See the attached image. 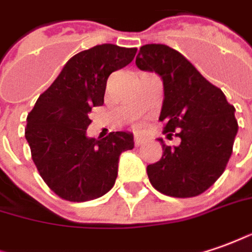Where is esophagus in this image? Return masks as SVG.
<instances>
[{
    "mask_svg": "<svg viewBox=\"0 0 252 252\" xmlns=\"http://www.w3.org/2000/svg\"><path fill=\"white\" fill-rule=\"evenodd\" d=\"M146 140L145 138H140V136H136V138H133V143H135V146H140V145H143Z\"/></svg>",
    "mask_w": 252,
    "mask_h": 252,
    "instance_id": "1",
    "label": "esophagus"
}]
</instances>
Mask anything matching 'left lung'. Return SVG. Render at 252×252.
<instances>
[{
	"label": "left lung",
	"instance_id": "obj_1",
	"mask_svg": "<svg viewBox=\"0 0 252 252\" xmlns=\"http://www.w3.org/2000/svg\"><path fill=\"white\" fill-rule=\"evenodd\" d=\"M135 63L140 70L161 76L162 131L181 138L178 146H167L158 139L162 156L146 168L150 184L171 197L204 193L223 174L233 152L239 129L234 107L184 55L164 44L140 47Z\"/></svg>",
	"mask_w": 252,
	"mask_h": 252
}]
</instances>
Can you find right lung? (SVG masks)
<instances>
[{
  "label": "right lung",
  "instance_id": "add662e5",
  "mask_svg": "<svg viewBox=\"0 0 252 252\" xmlns=\"http://www.w3.org/2000/svg\"><path fill=\"white\" fill-rule=\"evenodd\" d=\"M136 48L102 44L74 55L42 92L27 116L25 136L48 188L67 201L106 194L119 171L120 155L133 149L132 133L87 136L88 113L103 104L107 78L133 61Z\"/></svg>",
  "mask_w": 252,
  "mask_h": 252
}]
</instances>
